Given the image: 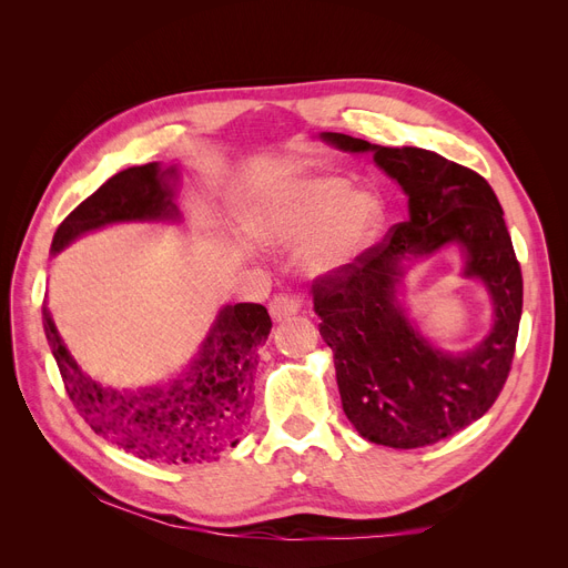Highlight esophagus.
I'll use <instances>...</instances> for the list:
<instances>
[{
	"mask_svg": "<svg viewBox=\"0 0 568 568\" xmlns=\"http://www.w3.org/2000/svg\"><path fill=\"white\" fill-rule=\"evenodd\" d=\"M270 315L274 322H284L291 315H296L301 311V296L296 294H274L270 301Z\"/></svg>",
	"mask_w": 568,
	"mask_h": 568,
	"instance_id": "esophagus-1",
	"label": "esophagus"
}]
</instances>
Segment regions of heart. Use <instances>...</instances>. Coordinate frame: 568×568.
Wrapping results in <instances>:
<instances>
[{
	"instance_id": "1",
	"label": "heart",
	"mask_w": 568,
	"mask_h": 568,
	"mask_svg": "<svg viewBox=\"0 0 568 568\" xmlns=\"http://www.w3.org/2000/svg\"><path fill=\"white\" fill-rule=\"evenodd\" d=\"M384 201L343 178L315 175L274 186L244 211L251 242L294 248L311 277H334L363 257L384 227Z\"/></svg>"
}]
</instances>
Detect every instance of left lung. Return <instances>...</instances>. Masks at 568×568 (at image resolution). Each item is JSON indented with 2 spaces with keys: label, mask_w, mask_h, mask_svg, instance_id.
I'll list each match as a JSON object with an SVG mask.
<instances>
[{
  "label": "left lung",
  "mask_w": 568,
  "mask_h": 568,
  "mask_svg": "<svg viewBox=\"0 0 568 568\" xmlns=\"http://www.w3.org/2000/svg\"><path fill=\"white\" fill-rule=\"evenodd\" d=\"M322 140L343 151H372L409 205L407 222L393 225L353 267L313 284L343 412L376 445H434L484 417L511 369L524 280L500 201L478 173L434 151L379 146L341 132H322ZM453 241L468 257L465 276L484 281L496 307L491 334L457 356L434 349L394 298L403 262Z\"/></svg>",
  "instance_id": "obj_1"
}]
</instances>
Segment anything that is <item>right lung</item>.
I'll return each instance as SVG.
<instances>
[{
  "instance_id": "add662e5",
  "label": "right lung",
  "mask_w": 568,
  "mask_h": 568,
  "mask_svg": "<svg viewBox=\"0 0 568 568\" xmlns=\"http://www.w3.org/2000/svg\"><path fill=\"white\" fill-rule=\"evenodd\" d=\"M175 178V165L161 170L159 163L134 165L113 175L61 222L51 253L113 222L178 220L180 211L170 184ZM42 322L65 393L80 417L118 448L161 464H201L217 459L222 450L239 443L253 407L257 348L272 329L263 305L222 307L196 359L182 376L136 390L97 384L63 346L47 305H42Z\"/></svg>"
}]
</instances>
